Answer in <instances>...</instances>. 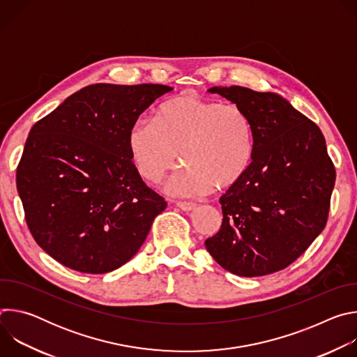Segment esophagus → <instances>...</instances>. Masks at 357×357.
<instances>
[{
	"label": "esophagus",
	"mask_w": 357,
	"mask_h": 357,
	"mask_svg": "<svg viewBox=\"0 0 357 357\" xmlns=\"http://www.w3.org/2000/svg\"><path fill=\"white\" fill-rule=\"evenodd\" d=\"M176 206L179 209H182L183 212H190V211L196 209V203H193V202H176Z\"/></svg>",
	"instance_id": "1"
}]
</instances>
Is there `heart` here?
I'll return each instance as SVG.
<instances>
[{
  "label": "heart",
  "instance_id": "obj_1",
  "mask_svg": "<svg viewBox=\"0 0 357 357\" xmlns=\"http://www.w3.org/2000/svg\"><path fill=\"white\" fill-rule=\"evenodd\" d=\"M130 161L149 183H160L181 155L185 167L167 190L193 196L226 189L247 172L254 154V127L237 105L181 94L160 106L154 119L135 120L127 132Z\"/></svg>",
  "mask_w": 357,
  "mask_h": 357
}]
</instances>
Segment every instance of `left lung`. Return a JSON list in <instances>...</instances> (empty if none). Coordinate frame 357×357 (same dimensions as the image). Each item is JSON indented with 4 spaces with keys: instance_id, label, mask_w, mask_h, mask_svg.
I'll use <instances>...</instances> for the list:
<instances>
[{
    "instance_id": "8db88e82",
    "label": "left lung",
    "mask_w": 357,
    "mask_h": 357,
    "mask_svg": "<svg viewBox=\"0 0 357 357\" xmlns=\"http://www.w3.org/2000/svg\"><path fill=\"white\" fill-rule=\"evenodd\" d=\"M254 127L243 178L220 196L223 220L205 244L225 270L261 277L292 264L325 229L336 171L319 127L275 93L212 87Z\"/></svg>"
}]
</instances>
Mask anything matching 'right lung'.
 Returning <instances> with one entry per match:
<instances>
[{"instance_id": "1", "label": "right lung", "mask_w": 357, "mask_h": 357, "mask_svg": "<svg viewBox=\"0 0 357 357\" xmlns=\"http://www.w3.org/2000/svg\"><path fill=\"white\" fill-rule=\"evenodd\" d=\"M164 84L97 83L33 124L17 188L35 241L86 274L117 270L145 241L167 202L134 169L127 132Z\"/></svg>"}]
</instances>
